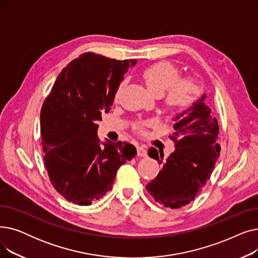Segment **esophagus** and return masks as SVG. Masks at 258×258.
Returning <instances> with one entry per match:
<instances>
[{
	"label": "esophagus",
	"mask_w": 258,
	"mask_h": 258,
	"mask_svg": "<svg viewBox=\"0 0 258 258\" xmlns=\"http://www.w3.org/2000/svg\"><path fill=\"white\" fill-rule=\"evenodd\" d=\"M146 150L142 146H137V156L138 157H146Z\"/></svg>",
	"instance_id": "34e87169"
}]
</instances>
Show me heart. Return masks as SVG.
I'll return each instance as SVG.
<instances>
[{
  "mask_svg": "<svg viewBox=\"0 0 258 258\" xmlns=\"http://www.w3.org/2000/svg\"><path fill=\"white\" fill-rule=\"evenodd\" d=\"M179 71L173 64L167 61L154 63L142 72V79L146 88L154 96L163 95V102L166 110L177 115L191 107L201 95V88L194 78H179ZM124 84H121L115 92L114 99L118 100ZM152 121H144L135 125V130L143 134L145 127L151 126Z\"/></svg>",
  "mask_w": 258,
  "mask_h": 258,
  "instance_id": "heart-1",
  "label": "heart"
}]
</instances>
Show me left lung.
I'll return each mask as SVG.
<instances>
[{"label":"left lung","instance_id":"obj_1","mask_svg":"<svg viewBox=\"0 0 258 258\" xmlns=\"http://www.w3.org/2000/svg\"><path fill=\"white\" fill-rule=\"evenodd\" d=\"M206 95L187 111L173 118V133L169 138L175 150L163 160V152L152 147L148 156L158 161L162 168L146 185L159 204L177 209L189 204L209 180L220 157L218 143L219 123L205 104Z\"/></svg>","mask_w":258,"mask_h":258}]
</instances>
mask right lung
<instances>
[{"label": "right lung", "instance_id": "1", "mask_svg": "<svg viewBox=\"0 0 258 258\" xmlns=\"http://www.w3.org/2000/svg\"><path fill=\"white\" fill-rule=\"evenodd\" d=\"M136 59L84 53L60 72L40 111L45 167L67 201L87 206L101 199L118 168L137 154L128 142L103 143L97 136L124 74ZM103 145L101 146V144Z\"/></svg>", "mask_w": 258, "mask_h": 258}]
</instances>
